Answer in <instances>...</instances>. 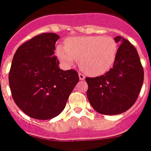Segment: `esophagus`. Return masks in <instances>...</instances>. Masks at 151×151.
Listing matches in <instances>:
<instances>
[{
    "label": "esophagus",
    "mask_w": 151,
    "mask_h": 151,
    "mask_svg": "<svg viewBox=\"0 0 151 151\" xmlns=\"http://www.w3.org/2000/svg\"><path fill=\"white\" fill-rule=\"evenodd\" d=\"M78 76H79L80 81H84V80L85 79V76H84L82 73H79V74H78Z\"/></svg>",
    "instance_id": "1"
}]
</instances>
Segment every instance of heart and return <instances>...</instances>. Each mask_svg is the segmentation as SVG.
<instances>
[{
  "label": "heart",
  "instance_id": "obj_1",
  "mask_svg": "<svg viewBox=\"0 0 151 151\" xmlns=\"http://www.w3.org/2000/svg\"><path fill=\"white\" fill-rule=\"evenodd\" d=\"M119 46L112 36L73 37L58 45L56 55L67 67L79 60L81 70L87 74L97 76L107 73L117 58Z\"/></svg>",
  "mask_w": 151,
  "mask_h": 151
}]
</instances>
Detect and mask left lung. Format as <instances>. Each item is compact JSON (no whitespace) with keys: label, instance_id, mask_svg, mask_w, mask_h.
<instances>
[{"label":"left lung","instance_id":"8db88e82","mask_svg":"<svg viewBox=\"0 0 151 151\" xmlns=\"http://www.w3.org/2000/svg\"><path fill=\"white\" fill-rule=\"evenodd\" d=\"M117 58L105 74L86 78L87 99L93 108L103 115H117L135 104L144 80V70L134 46L121 36Z\"/></svg>","mask_w":151,"mask_h":151}]
</instances>
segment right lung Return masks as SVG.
<instances>
[{"label":"right lung","instance_id":"right-lung-1","mask_svg":"<svg viewBox=\"0 0 151 151\" xmlns=\"http://www.w3.org/2000/svg\"><path fill=\"white\" fill-rule=\"evenodd\" d=\"M59 38L52 32L36 35L21 44L12 59L9 74L12 99L33 119L58 116L79 81L77 71L58 67L59 61L53 55Z\"/></svg>","mask_w":151,"mask_h":151}]
</instances>
